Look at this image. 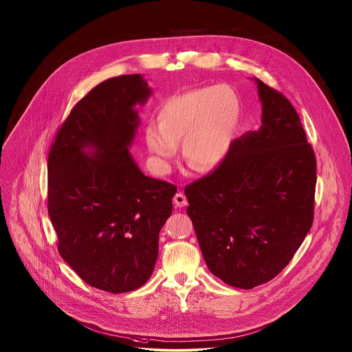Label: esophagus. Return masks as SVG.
I'll list each match as a JSON object with an SVG mask.
<instances>
[{
    "label": "esophagus",
    "instance_id": "esophagus-1",
    "mask_svg": "<svg viewBox=\"0 0 352 352\" xmlns=\"http://www.w3.org/2000/svg\"><path fill=\"white\" fill-rule=\"evenodd\" d=\"M173 203L177 206V207H184V206H187V198H186V195L183 194V192H177L175 197H173Z\"/></svg>",
    "mask_w": 352,
    "mask_h": 352
}]
</instances>
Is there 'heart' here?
I'll list each match as a JSON object with an SVG mask.
<instances>
[{
    "label": "heart",
    "mask_w": 352,
    "mask_h": 352,
    "mask_svg": "<svg viewBox=\"0 0 352 352\" xmlns=\"http://www.w3.org/2000/svg\"><path fill=\"white\" fill-rule=\"evenodd\" d=\"M240 115L241 101L230 87L195 88L162 104L158 126H148L145 141L161 164L173 158L183 141L186 161L198 170H210L230 149Z\"/></svg>",
    "instance_id": "obj_1"
}]
</instances>
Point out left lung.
<instances>
[{"label":"left lung","instance_id":"8db88e82","mask_svg":"<svg viewBox=\"0 0 352 352\" xmlns=\"http://www.w3.org/2000/svg\"><path fill=\"white\" fill-rule=\"evenodd\" d=\"M261 126L232 142L186 197L203 258L226 285L250 290L275 278L309 233L316 157L300 116L258 78Z\"/></svg>","mask_w":352,"mask_h":352}]
</instances>
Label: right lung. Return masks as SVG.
Returning a JSON list of instances; mask_svg holds the SVG:
<instances>
[{
    "label": "right lung",
    "instance_id": "1",
    "mask_svg": "<svg viewBox=\"0 0 352 352\" xmlns=\"http://www.w3.org/2000/svg\"><path fill=\"white\" fill-rule=\"evenodd\" d=\"M151 95L140 74L105 80L73 107L49 154L58 252L85 283L112 294L151 278L177 191L145 176L129 151L140 126L134 107Z\"/></svg>",
    "mask_w": 352,
    "mask_h": 352
}]
</instances>
